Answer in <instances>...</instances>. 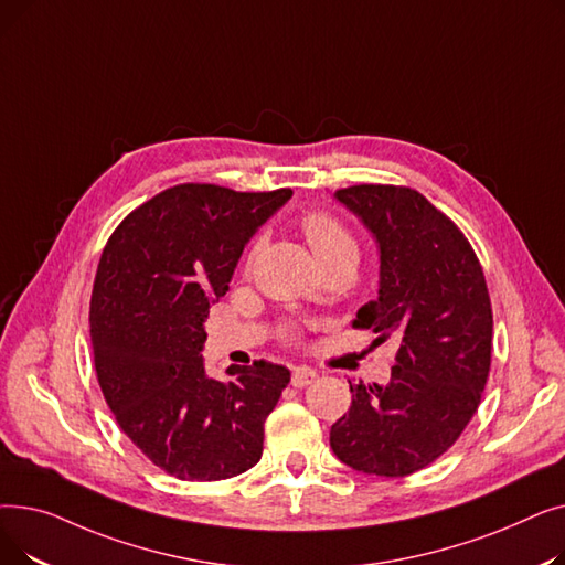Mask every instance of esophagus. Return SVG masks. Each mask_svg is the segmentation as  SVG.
Returning <instances> with one entry per match:
<instances>
[{"instance_id":"1","label":"esophagus","mask_w":565,"mask_h":565,"mask_svg":"<svg viewBox=\"0 0 565 565\" xmlns=\"http://www.w3.org/2000/svg\"><path fill=\"white\" fill-rule=\"evenodd\" d=\"M318 380V371L309 369V366H295L292 375H290V384L292 387H307V384Z\"/></svg>"}]
</instances>
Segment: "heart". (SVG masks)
Returning a JSON list of instances; mask_svg holds the SVG:
<instances>
[{"label": "heart", "instance_id": "1", "mask_svg": "<svg viewBox=\"0 0 565 565\" xmlns=\"http://www.w3.org/2000/svg\"><path fill=\"white\" fill-rule=\"evenodd\" d=\"M302 233L318 263L337 256H350L358 260V243L337 217L328 213H307L302 217Z\"/></svg>", "mask_w": 565, "mask_h": 565}]
</instances>
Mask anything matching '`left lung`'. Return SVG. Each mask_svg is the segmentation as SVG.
Masks as SVG:
<instances>
[{"label": "left lung", "instance_id": "8db88e82", "mask_svg": "<svg viewBox=\"0 0 565 565\" xmlns=\"http://www.w3.org/2000/svg\"><path fill=\"white\" fill-rule=\"evenodd\" d=\"M334 199L380 256L377 298L352 324L377 343L394 337L398 352L387 384L348 380L352 403L330 447L358 471L407 477L447 451L481 403L492 350L486 277L460 228L417 190L352 185Z\"/></svg>", "mask_w": 565, "mask_h": 565}]
</instances>
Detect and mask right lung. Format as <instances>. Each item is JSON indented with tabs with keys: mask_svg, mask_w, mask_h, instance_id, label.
I'll use <instances>...</instances> for the list:
<instances>
[{
	"mask_svg": "<svg viewBox=\"0 0 565 565\" xmlns=\"http://www.w3.org/2000/svg\"><path fill=\"white\" fill-rule=\"evenodd\" d=\"M290 190L185 183L132 211L107 241L92 292L103 396L141 454L181 481H222L260 460L263 424L290 382L270 362L205 373L211 305Z\"/></svg>",
	"mask_w": 565,
	"mask_h": 565,
	"instance_id": "1",
	"label": "right lung"
}]
</instances>
